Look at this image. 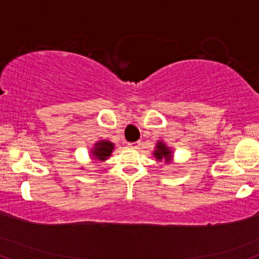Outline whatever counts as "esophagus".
Segmentation results:
<instances>
[{
    "label": "esophagus",
    "instance_id": "esophagus-1",
    "mask_svg": "<svg viewBox=\"0 0 259 259\" xmlns=\"http://www.w3.org/2000/svg\"><path fill=\"white\" fill-rule=\"evenodd\" d=\"M139 145H140L139 142H133V143H128V144H127V146H128L130 149H133V150L139 149Z\"/></svg>",
    "mask_w": 259,
    "mask_h": 259
}]
</instances>
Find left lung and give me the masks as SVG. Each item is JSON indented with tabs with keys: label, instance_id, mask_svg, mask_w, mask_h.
Segmentation results:
<instances>
[{
	"label": "left lung",
	"instance_id": "8db88e82",
	"mask_svg": "<svg viewBox=\"0 0 259 259\" xmlns=\"http://www.w3.org/2000/svg\"><path fill=\"white\" fill-rule=\"evenodd\" d=\"M154 156L157 158L158 162L162 161V159H164L165 162H169L171 159V157H173V155H171V150L162 142H158L157 145H156Z\"/></svg>",
	"mask_w": 259,
	"mask_h": 259
}]
</instances>
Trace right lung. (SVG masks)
<instances>
[{
	"instance_id": "add662e5",
	"label": "right lung",
	"mask_w": 259,
	"mask_h": 259,
	"mask_svg": "<svg viewBox=\"0 0 259 259\" xmlns=\"http://www.w3.org/2000/svg\"><path fill=\"white\" fill-rule=\"evenodd\" d=\"M113 150V143L108 142V140H100V142L95 144V148L91 151V154L94 156V158L98 159V161H105L111 155Z\"/></svg>"
}]
</instances>
